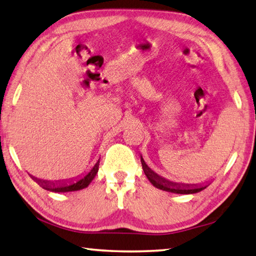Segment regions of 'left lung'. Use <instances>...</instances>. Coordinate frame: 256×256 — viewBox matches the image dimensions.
Wrapping results in <instances>:
<instances>
[{"label":"left lung","mask_w":256,"mask_h":256,"mask_svg":"<svg viewBox=\"0 0 256 256\" xmlns=\"http://www.w3.org/2000/svg\"><path fill=\"white\" fill-rule=\"evenodd\" d=\"M142 170H144L145 176L148 178V181L153 184L155 188H158L160 190L172 192V194H196V192L202 191L206 189L209 184H184V183H176L168 181L166 178L158 176V173H155L153 170L147 166L145 160L142 158H140Z\"/></svg>","instance_id":"1"}]
</instances>
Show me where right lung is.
Returning <instances> with one entry per match:
<instances>
[{"instance_id":"1","label":"right lung","mask_w":256,"mask_h":256,"mask_svg":"<svg viewBox=\"0 0 256 256\" xmlns=\"http://www.w3.org/2000/svg\"><path fill=\"white\" fill-rule=\"evenodd\" d=\"M98 163H100V160H98V162L94 164V166L90 170V171L85 174V176L80 178H72L68 181H44L40 180L38 178H34L30 176L34 180L38 183L40 186H42L44 189L52 192H70V191H78L82 190L84 188H88L90 183L93 181V178H96V173L98 171Z\"/></svg>"}]
</instances>
